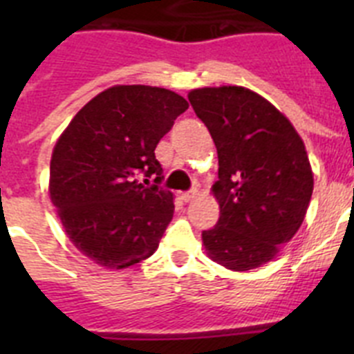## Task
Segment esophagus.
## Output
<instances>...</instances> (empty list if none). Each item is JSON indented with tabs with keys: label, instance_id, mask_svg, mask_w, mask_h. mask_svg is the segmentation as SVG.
Returning a JSON list of instances; mask_svg holds the SVG:
<instances>
[{
	"label": "esophagus",
	"instance_id": "obj_1",
	"mask_svg": "<svg viewBox=\"0 0 354 354\" xmlns=\"http://www.w3.org/2000/svg\"><path fill=\"white\" fill-rule=\"evenodd\" d=\"M196 195H198V192H196V189H192V192H186V193H183V195H180V198H183L184 202H192V200L195 198Z\"/></svg>",
	"mask_w": 354,
	"mask_h": 354
}]
</instances>
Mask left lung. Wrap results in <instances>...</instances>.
Masks as SVG:
<instances>
[{
  "instance_id": "left-lung-1",
  "label": "left lung",
  "mask_w": 354,
  "mask_h": 354,
  "mask_svg": "<svg viewBox=\"0 0 354 354\" xmlns=\"http://www.w3.org/2000/svg\"><path fill=\"white\" fill-rule=\"evenodd\" d=\"M218 150L212 186L220 220L202 232L205 252L232 271L270 262L305 220L314 175L305 143L270 101L243 86L187 93Z\"/></svg>"
}]
</instances>
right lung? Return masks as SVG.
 Returning a JSON list of instances; mask_svg holds the SVG:
<instances>
[{"label":"right lung","mask_w":354,"mask_h":354,"mask_svg":"<svg viewBox=\"0 0 354 354\" xmlns=\"http://www.w3.org/2000/svg\"><path fill=\"white\" fill-rule=\"evenodd\" d=\"M187 106L171 90L117 84L86 102L56 142L51 202L68 239L95 264L124 270L158 250L175 205L158 186L154 150ZM138 174L156 184L145 188Z\"/></svg>","instance_id":"right-lung-1"}]
</instances>
